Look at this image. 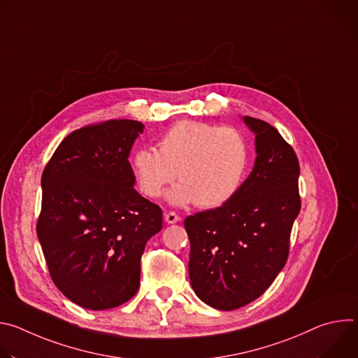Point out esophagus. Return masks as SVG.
I'll use <instances>...</instances> for the list:
<instances>
[{"label": "esophagus", "mask_w": 358, "mask_h": 358, "mask_svg": "<svg viewBox=\"0 0 358 358\" xmlns=\"http://www.w3.org/2000/svg\"><path fill=\"white\" fill-rule=\"evenodd\" d=\"M164 221L167 224H176V222L180 221V217L176 213H166L164 214Z\"/></svg>", "instance_id": "esophagus-1"}]
</instances>
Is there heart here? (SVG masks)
Returning <instances> with one entry per match:
<instances>
[{
  "label": "heart",
  "mask_w": 358,
  "mask_h": 358,
  "mask_svg": "<svg viewBox=\"0 0 358 358\" xmlns=\"http://www.w3.org/2000/svg\"><path fill=\"white\" fill-rule=\"evenodd\" d=\"M155 148H140L133 156V174L140 191L157 198L176 177L167 199L182 207L195 202L199 208H218L239 189L248 145L232 127L182 120L167 130Z\"/></svg>",
  "instance_id": "1"
}]
</instances>
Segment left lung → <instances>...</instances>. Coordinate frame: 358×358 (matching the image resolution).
Returning <instances> with one entry per match:
<instances>
[{
	"label": "left lung",
	"mask_w": 358,
	"mask_h": 358,
	"mask_svg": "<svg viewBox=\"0 0 358 358\" xmlns=\"http://www.w3.org/2000/svg\"><path fill=\"white\" fill-rule=\"evenodd\" d=\"M255 134L253 169L224 206L184 221L189 238V282L218 310L258 299L283 269L300 213L299 160L269 123L242 117Z\"/></svg>",
	"instance_id": "left-lung-1"
}]
</instances>
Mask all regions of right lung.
<instances>
[{
	"mask_svg": "<svg viewBox=\"0 0 358 358\" xmlns=\"http://www.w3.org/2000/svg\"><path fill=\"white\" fill-rule=\"evenodd\" d=\"M144 124L108 120L66 136L42 173L38 239L57 287L89 310L138 290L147 241L163 211L134 189L130 150Z\"/></svg>",
	"mask_w": 358,
	"mask_h": 358,
	"instance_id": "1",
	"label": "right lung"
}]
</instances>
